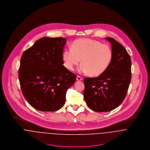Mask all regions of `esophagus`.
Segmentation results:
<instances>
[{
    "mask_svg": "<svg viewBox=\"0 0 150 150\" xmlns=\"http://www.w3.org/2000/svg\"><path fill=\"white\" fill-rule=\"evenodd\" d=\"M83 80V77H80V76H77V80H78V81H81V80Z\"/></svg>",
    "mask_w": 150,
    "mask_h": 150,
    "instance_id": "1",
    "label": "esophagus"
}]
</instances>
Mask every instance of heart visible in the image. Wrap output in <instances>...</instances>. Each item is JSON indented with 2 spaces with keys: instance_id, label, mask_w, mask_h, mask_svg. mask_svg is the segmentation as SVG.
<instances>
[{
  "instance_id": "1",
  "label": "heart",
  "mask_w": 150,
  "mask_h": 150,
  "mask_svg": "<svg viewBox=\"0 0 150 150\" xmlns=\"http://www.w3.org/2000/svg\"><path fill=\"white\" fill-rule=\"evenodd\" d=\"M112 59L111 48L107 44L88 38L75 40L71 48H66L62 52V59L66 69L73 70L79 64L80 72L92 77L101 75L111 64Z\"/></svg>"
}]
</instances>
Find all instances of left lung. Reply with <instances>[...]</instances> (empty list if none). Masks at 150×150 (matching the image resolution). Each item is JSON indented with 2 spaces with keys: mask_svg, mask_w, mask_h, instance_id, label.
<instances>
[{
  "mask_svg": "<svg viewBox=\"0 0 150 150\" xmlns=\"http://www.w3.org/2000/svg\"><path fill=\"white\" fill-rule=\"evenodd\" d=\"M112 59L107 70L98 77L84 79V98L86 105L97 112L118 107L126 97L131 80V59L124 46L111 38Z\"/></svg>",
  "mask_w": 150,
  "mask_h": 150,
  "instance_id": "8db88e82",
  "label": "left lung"
}]
</instances>
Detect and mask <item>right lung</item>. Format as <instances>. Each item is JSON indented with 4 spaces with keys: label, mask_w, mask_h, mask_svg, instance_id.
I'll return each mask as SVG.
<instances>
[{
    "label": "right lung",
    "mask_w": 150,
    "mask_h": 150,
    "mask_svg": "<svg viewBox=\"0 0 150 150\" xmlns=\"http://www.w3.org/2000/svg\"><path fill=\"white\" fill-rule=\"evenodd\" d=\"M66 39L43 38L22 55L18 78L22 94L29 105L42 111L64 106L67 89L75 74L64 66L62 52Z\"/></svg>",
    "instance_id": "right-lung-1"
}]
</instances>
